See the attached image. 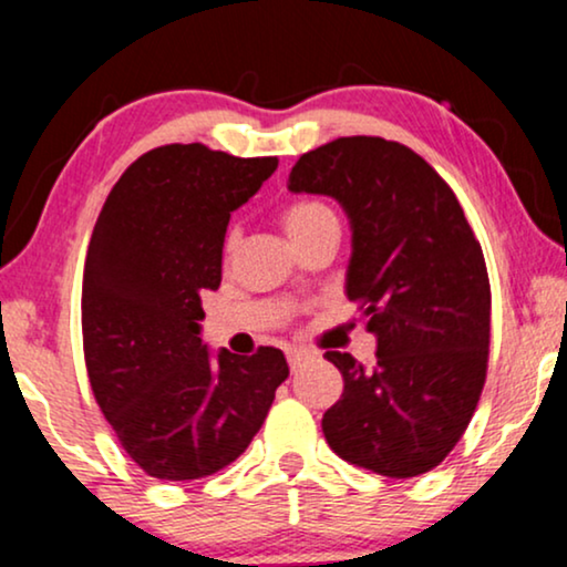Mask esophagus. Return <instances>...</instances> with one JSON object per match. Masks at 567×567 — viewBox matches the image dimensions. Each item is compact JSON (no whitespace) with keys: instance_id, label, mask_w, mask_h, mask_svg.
Wrapping results in <instances>:
<instances>
[{"instance_id":"esophagus-1","label":"esophagus","mask_w":567,"mask_h":567,"mask_svg":"<svg viewBox=\"0 0 567 567\" xmlns=\"http://www.w3.org/2000/svg\"><path fill=\"white\" fill-rule=\"evenodd\" d=\"M312 358H316V354L307 352V349H289V352H286V360H289V368H291V370L302 368L305 362L312 360Z\"/></svg>"}]
</instances>
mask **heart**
<instances>
[{
  "mask_svg": "<svg viewBox=\"0 0 567 567\" xmlns=\"http://www.w3.org/2000/svg\"><path fill=\"white\" fill-rule=\"evenodd\" d=\"M281 223H284L286 234L295 239V244H299L302 239H307L310 234H316L318 228L331 226V223H339V218H337V213H333V209L328 207L323 199L307 197V199L289 202V205L281 209ZM236 241H239V230L228 228L226 251H234Z\"/></svg>",
  "mask_w": 567,
  "mask_h": 567,
  "instance_id": "heart-1",
  "label": "heart"
}]
</instances>
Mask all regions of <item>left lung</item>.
<instances>
[{"mask_svg": "<svg viewBox=\"0 0 567 567\" xmlns=\"http://www.w3.org/2000/svg\"><path fill=\"white\" fill-rule=\"evenodd\" d=\"M289 188L347 209V297L379 337L373 365L326 352L344 375V394L323 415L326 442L379 476L429 473L463 439L486 383L492 286L481 241L450 184L381 136L307 152Z\"/></svg>", "mask_w": 567, "mask_h": 567, "instance_id": "obj_1", "label": "left lung"}]
</instances>
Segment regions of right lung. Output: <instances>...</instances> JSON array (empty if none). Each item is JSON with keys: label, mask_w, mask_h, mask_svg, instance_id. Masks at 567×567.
<instances>
[{"label": "right lung", "mask_w": 567, "mask_h": 567, "mask_svg": "<svg viewBox=\"0 0 567 567\" xmlns=\"http://www.w3.org/2000/svg\"><path fill=\"white\" fill-rule=\"evenodd\" d=\"M278 157L165 144L125 167L91 234L81 328L89 383L146 476L197 481L234 463L289 379L281 349L251 358L199 339L202 295L220 286L223 239Z\"/></svg>", "instance_id": "1"}]
</instances>
